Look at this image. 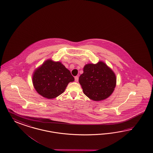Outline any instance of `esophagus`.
<instances>
[{"instance_id": "obj_1", "label": "esophagus", "mask_w": 153, "mask_h": 153, "mask_svg": "<svg viewBox=\"0 0 153 153\" xmlns=\"http://www.w3.org/2000/svg\"><path fill=\"white\" fill-rule=\"evenodd\" d=\"M78 80H79V77L78 76H75V80L76 82H78Z\"/></svg>"}]
</instances>
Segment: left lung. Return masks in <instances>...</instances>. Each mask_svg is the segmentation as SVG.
<instances>
[{
  "label": "left lung",
  "instance_id": "obj_1",
  "mask_svg": "<svg viewBox=\"0 0 153 153\" xmlns=\"http://www.w3.org/2000/svg\"><path fill=\"white\" fill-rule=\"evenodd\" d=\"M79 82L85 95L99 101L107 99L113 92L117 78L112 69L101 61L96 64L85 65Z\"/></svg>",
  "mask_w": 153,
  "mask_h": 153
}]
</instances>
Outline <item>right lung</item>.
I'll use <instances>...</instances> for the list:
<instances>
[{
	"mask_svg": "<svg viewBox=\"0 0 153 153\" xmlns=\"http://www.w3.org/2000/svg\"><path fill=\"white\" fill-rule=\"evenodd\" d=\"M33 84L36 91L48 99H54L62 94L74 78L61 62L48 59L33 74Z\"/></svg>",
	"mask_w": 153,
	"mask_h": 153,
	"instance_id": "obj_1",
	"label": "right lung"
}]
</instances>
